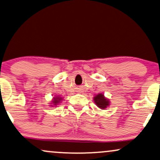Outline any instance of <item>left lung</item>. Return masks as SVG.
<instances>
[{"mask_svg":"<svg viewBox=\"0 0 160 160\" xmlns=\"http://www.w3.org/2000/svg\"><path fill=\"white\" fill-rule=\"evenodd\" d=\"M93 100L94 102H95L96 105L102 110L105 109V108L109 105L110 103L108 99H107V98L104 97L102 93H99L98 94V95H96L95 97L93 98Z\"/></svg>","mask_w":160,"mask_h":160,"instance_id":"8db88e82","label":"left lung"}]
</instances>
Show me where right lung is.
<instances>
[{"mask_svg":"<svg viewBox=\"0 0 160 160\" xmlns=\"http://www.w3.org/2000/svg\"><path fill=\"white\" fill-rule=\"evenodd\" d=\"M62 98L61 97H54L53 100L52 101V103H53L54 105H57V104H58L59 102L62 101Z\"/></svg>","mask_w":160,"mask_h":160,"instance_id":"right-lung-1","label":"right lung"}]
</instances>
